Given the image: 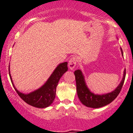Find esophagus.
I'll return each mask as SVG.
<instances>
[{
  "label": "esophagus",
  "instance_id": "obj_1",
  "mask_svg": "<svg viewBox=\"0 0 133 133\" xmlns=\"http://www.w3.org/2000/svg\"><path fill=\"white\" fill-rule=\"evenodd\" d=\"M77 63V58L75 57V56H73V57H71V58L70 59L69 62H68V66L69 67L70 69L74 70V68L75 67Z\"/></svg>",
  "mask_w": 133,
  "mask_h": 133
}]
</instances>
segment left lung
<instances>
[{"label": "left lung", "instance_id": "1", "mask_svg": "<svg viewBox=\"0 0 133 133\" xmlns=\"http://www.w3.org/2000/svg\"><path fill=\"white\" fill-rule=\"evenodd\" d=\"M121 51L122 55H123V50L121 48ZM74 74L75 76L76 84H77V95L80 102L88 107L99 108L105 106L112 102L120 93L126 77V69L124 71L123 79L117 87L112 92L102 95L94 94L90 92L87 86L84 76L83 75L81 70H77L75 71Z\"/></svg>", "mask_w": 133, "mask_h": 133}]
</instances>
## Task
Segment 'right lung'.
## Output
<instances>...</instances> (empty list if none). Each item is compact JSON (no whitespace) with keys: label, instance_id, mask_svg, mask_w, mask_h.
Instances as JSON below:
<instances>
[{"label":"right lung","instance_id":"1","mask_svg":"<svg viewBox=\"0 0 133 133\" xmlns=\"http://www.w3.org/2000/svg\"><path fill=\"white\" fill-rule=\"evenodd\" d=\"M67 62H64L58 65L55 68L53 74L51 75L50 78L48 79L46 82L43 85L38 89V90L31 92L28 94H24L20 92L16 89L12 80L11 75L10 74L9 66V73L11 82L14 86L15 90L19 96L29 105L38 107V108H46L50 106L54 101L56 95V87L62 75L68 70Z\"/></svg>","mask_w":133,"mask_h":133}]
</instances>
